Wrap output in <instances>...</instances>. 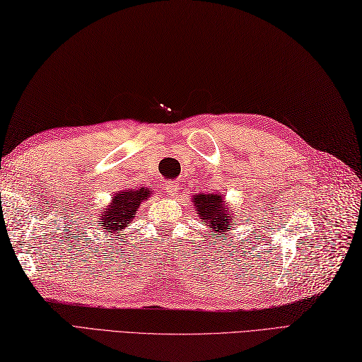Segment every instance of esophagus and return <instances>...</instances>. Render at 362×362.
I'll return each mask as SVG.
<instances>
[{
  "mask_svg": "<svg viewBox=\"0 0 362 362\" xmlns=\"http://www.w3.org/2000/svg\"><path fill=\"white\" fill-rule=\"evenodd\" d=\"M178 189H180V184L176 182V181H167V182H164V190H165L167 195H173V193L178 192Z\"/></svg>",
  "mask_w": 362,
  "mask_h": 362,
  "instance_id": "obj_1",
  "label": "esophagus"
}]
</instances>
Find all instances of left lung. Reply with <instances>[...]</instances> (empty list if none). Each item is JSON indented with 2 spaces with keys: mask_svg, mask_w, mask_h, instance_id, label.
<instances>
[{
  "mask_svg": "<svg viewBox=\"0 0 362 362\" xmlns=\"http://www.w3.org/2000/svg\"><path fill=\"white\" fill-rule=\"evenodd\" d=\"M193 206L198 214L202 224L207 226L209 232L218 235L226 232L227 228H232L236 223H233L235 215L230 207H227V202L224 198L216 193H210V195H193ZM211 236V238H214Z\"/></svg>",
  "mask_w": 362,
  "mask_h": 362,
  "instance_id": "obj_1",
  "label": "left lung"
}]
</instances>
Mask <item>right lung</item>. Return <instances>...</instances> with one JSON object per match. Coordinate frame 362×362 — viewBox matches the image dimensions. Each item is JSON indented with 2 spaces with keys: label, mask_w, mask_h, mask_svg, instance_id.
Instances as JSON below:
<instances>
[{
  "label": "right lung",
  "mask_w": 362,
  "mask_h": 362,
  "mask_svg": "<svg viewBox=\"0 0 362 362\" xmlns=\"http://www.w3.org/2000/svg\"><path fill=\"white\" fill-rule=\"evenodd\" d=\"M148 197H151V192L144 187L119 190L117 195L112 197L109 206L104 207L100 221L96 223L101 226L105 235L119 236L132 223L141 202L147 201Z\"/></svg>",
  "instance_id": "right-lung-1"
}]
</instances>
